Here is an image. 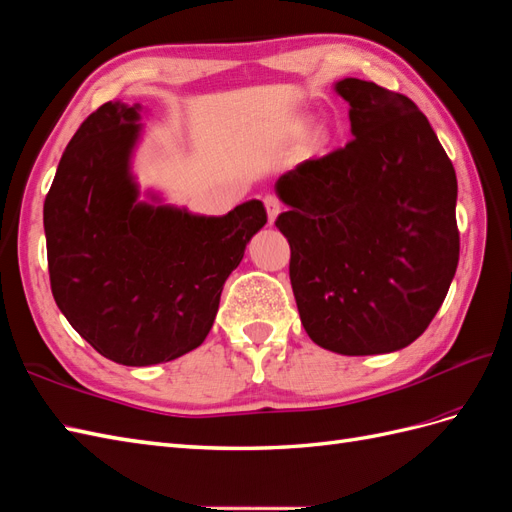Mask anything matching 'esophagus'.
I'll return each instance as SVG.
<instances>
[{
  "label": "esophagus",
  "instance_id": "34e87169",
  "mask_svg": "<svg viewBox=\"0 0 512 512\" xmlns=\"http://www.w3.org/2000/svg\"><path fill=\"white\" fill-rule=\"evenodd\" d=\"M265 208H267L269 223H273V221H276V217L280 215V210H282L280 199H278L276 195H267V197H265Z\"/></svg>",
  "mask_w": 512,
  "mask_h": 512
}]
</instances>
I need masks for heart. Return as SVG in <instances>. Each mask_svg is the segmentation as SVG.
Listing matches in <instances>:
<instances>
[{
  "label": "heart",
  "mask_w": 512,
  "mask_h": 512,
  "mask_svg": "<svg viewBox=\"0 0 512 512\" xmlns=\"http://www.w3.org/2000/svg\"><path fill=\"white\" fill-rule=\"evenodd\" d=\"M323 139H326V136H323V134H321V136H319V141H323Z\"/></svg>",
  "instance_id": "heart-1"
}]
</instances>
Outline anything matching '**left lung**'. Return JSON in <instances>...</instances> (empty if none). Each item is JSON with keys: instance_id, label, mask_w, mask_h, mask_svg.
<instances>
[{"instance_id": "1", "label": "left lung", "mask_w": 512, "mask_h": 512, "mask_svg": "<svg viewBox=\"0 0 512 512\" xmlns=\"http://www.w3.org/2000/svg\"><path fill=\"white\" fill-rule=\"evenodd\" d=\"M354 139L276 182L299 319L323 350L369 356L423 334L458 267L456 171L413 99L336 82Z\"/></svg>"}]
</instances>
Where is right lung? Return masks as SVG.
<instances>
[{
  "label": "right lung",
  "instance_id": "add662e5",
  "mask_svg": "<svg viewBox=\"0 0 512 512\" xmlns=\"http://www.w3.org/2000/svg\"><path fill=\"white\" fill-rule=\"evenodd\" d=\"M141 106L108 102L82 121L43 206L60 313L108 360L147 367L204 343L230 273L265 226L252 199L223 217L139 202L130 154Z\"/></svg>",
  "mask_w": 512,
  "mask_h": 512
}]
</instances>
